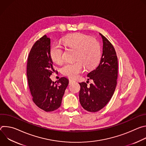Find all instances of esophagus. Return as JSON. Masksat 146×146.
<instances>
[{
	"label": "esophagus",
	"instance_id": "obj_1",
	"mask_svg": "<svg viewBox=\"0 0 146 146\" xmlns=\"http://www.w3.org/2000/svg\"><path fill=\"white\" fill-rule=\"evenodd\" d=\"M76 81L74 80H72V79H70L69 80V84H71L72 83H73V82H75Z\"/></svg>",
	"mask_w": 146,
	"mask_h": 146
}]
</instances>
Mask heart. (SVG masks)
<instances>
[{
    "instance_id": "b5f03b06",
    "label": "heart",
    "mask_w": 146,
    "mask_h": 146,
    "mask_svg": "<svg viewBox=\"0 0 146 146\" xmlns=\"http://www.w3.org/2000/svg\"><path fill=\"white\" fill-rule=\"evenodd\" d=\"M64 42L69 47L77 50L74 63H67L62 66V73L71 78H76L84 72L85 66L87 69L94 68L100 59L101 50L98 41L90 36L77 33L66 36ZM64 48L60 44L55 43L50 49L52 60L57 64L64 60Z\"/></svg>"
}]
</instances>
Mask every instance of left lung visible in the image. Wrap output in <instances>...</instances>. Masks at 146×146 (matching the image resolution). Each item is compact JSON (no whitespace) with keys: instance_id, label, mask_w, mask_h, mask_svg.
Here are the masks:
<instances>
[{"instance_id":"obj_1","label":"left lung","mask_w":146,"mask_h":146,"mask_svg":"<svg viewBox=\"0 0 146 146\" xmlns=\"http://www.w3.org/2000/svg\"><path fill=\"white\" fill-rule=\"evenodd\" d=\"M103 53L98 66L87 76L94 82L87 86L84 82L79 83V94L82 107L90 112H96L103 109L111 98L117 86L118 59L112 44L103 35Z\"/></svg>"}]
</instances>
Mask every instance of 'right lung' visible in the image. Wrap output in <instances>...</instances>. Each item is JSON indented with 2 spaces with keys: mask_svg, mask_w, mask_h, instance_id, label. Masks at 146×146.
I'll list each match as a JSON object with an SVG mask.
<instances>
[{
  "mask_svg": "<svg viewBox=\"0 0 146 146\" xmlns=\"http://www.w3.org/2000/svg\"><path fill=\"white\" fill-rule=\"evenodd\" d=\"M27 69L29 88L35 105L46 112L58 109L69 80L61 77L56 84L50 78L55 70L50 56V38L46 35L40 38L32 46Z\"/></svg>",
  "mask_w": 146,
  "mask_h": 146,
  "instance_id": "add662e5",
  "label": "right lung"
}]
</instances>
